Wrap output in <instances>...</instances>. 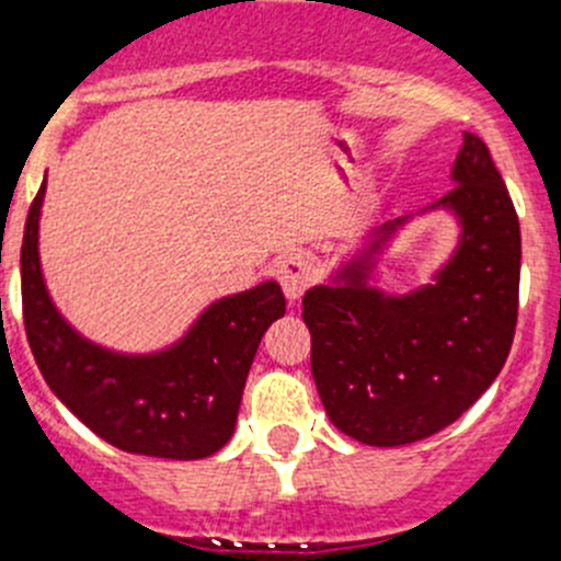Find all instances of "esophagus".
I'll use <instances>...</instances> for the list:
<instances>
[{
  "mask_svg": "<svg viewBox=\"0 0 561 561\" xmlns=\"http://www.w3.org/2000/svg\"><path fill=\"white\" fill-rule=\"evenodd\" d=\"M276 279H279L285 296L290 301H298L314 282V268L304 254H290V257H285L276 265Z\"/></svg>",
  "mask_w": 561,
  "mask_h": 561,
  "instance_id": "obj_1",
  "label": "esophagus"
}]
</instances>
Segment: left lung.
I'll return each instance as SVG.
<instances>
[{
	"mask_svg": "<svg viewBox=\"0 0 561 561\" xmlns=\"http://www.w3.org/2000/svg\"><path fill=\"white\" fill-rule=\"evenodd\" d=\"M458 186L436 203L463 225L436 282L411 296L367 287L369 260L402 225L340 271V285L304 296L312 378L325 413L369 447H402L453 425L496 380L518 323L520 227L507 186L477 134H463Z\"/></svg>",
	"mask_w": 561,
	"mask_h": 561,
	"instance_id": "1",
	"label": "left lung"
}]
</instances>
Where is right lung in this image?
<instances>
[{"instance_id":"right-lung-1","label":"right lung","mask_w":561,"mask_h":561,"mask_svg":"<svg viewBox=\"0 0 561 561\" xmlns=\"http://www.w3.org/2000/svg\"><path fill=\"white\" fill-rule=\"evenodd\" d=\"M43 194L32 199L21 243V304L32 356L54 394L95 436L123 453L199 460L236 431L243 383L265 329L285 314L276 282L221 298L170 351L119 356L81 340L48 298L37 257Z\"/></svg>"}]
</instances>
